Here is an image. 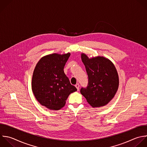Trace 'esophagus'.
<instances>
[{
  "label": "esophagus",
  "instance_id": "esophagus-1",
  "mask_svg": "<svg viewBox=\"0 0 147 147\" xmlns=\"http://www.w3.org/2000/svg\"><path fill=\"white\" fill-rule=\"evenodd\" d=\"M75 87H76V88H77L78 91H79V87H80L79 84V83H77V84L75 85Z\"/></svg>",
  "mask_w": 147,
  "mask_h": 147
}]
</instances>
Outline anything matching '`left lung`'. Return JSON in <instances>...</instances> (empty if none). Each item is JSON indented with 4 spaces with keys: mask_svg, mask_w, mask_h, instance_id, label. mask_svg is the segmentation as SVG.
Here are the masks:
<instances>
[{
    "mask_svg": "<svg viewBox=\"0 0 147 147\" xmlns=\"http://www.w3.org/2000/svg\"><path fill=\"white\" fill-rule=\"evenodd\" d=\"M82 60L88 75V85L82 87L80 93L93 107L107 105L114 96L119 85L118 75L114 64L107 59H89L82 54Z\"/></svg>",
    "mask_w": 147,
    "mask_h": 147,
    "instance_id": "1",
    "label": "left lung"
}]
</instances>
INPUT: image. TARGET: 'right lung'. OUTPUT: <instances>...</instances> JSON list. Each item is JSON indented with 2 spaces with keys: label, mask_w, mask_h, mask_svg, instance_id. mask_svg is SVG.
Wrapping results in <instances>:
<instances>
[{
  "label": "right lung",
  "mask_w": 147,
  "mask_h": 147,
  "mask_svg": "<svg viewBox=\"0 0 147 147\" xmlns=\"http://www.w3.org/2000/svg\"><path fill=\"white\" fill-rule=\"evenodd\" d=\"M70 53H53L41 58L32 78V90L37 100L49 109L57 110L64 106L69 95L76 88L70 83L64 68Z\"/></svg>",
  "instance_id": "right-lung-1"
}]
</instances>
